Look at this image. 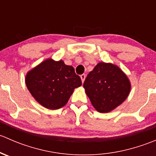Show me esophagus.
I'll list each match as a JSON object with an SVG mask.
<instances>
[{"mask_svg":"<svg viewBox=\"0 0 156 156\" xmlns=\"http://www.w3.org/2000/svg\"><path fill=\"white\" fill-rule=\"evenodd\" d=\"M85 78H86L85 75H81V81H82V83H84V80H85Z\"/></svg>","mask_w":156,"mask_h":156,"instance_id":"1","label":"esophagus"}]
</instances>
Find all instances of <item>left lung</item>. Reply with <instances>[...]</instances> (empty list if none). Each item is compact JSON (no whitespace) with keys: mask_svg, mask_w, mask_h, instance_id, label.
<instances>
[{"mask_svg":"<svg viewBox=\"0 0 156 156\" xmlns=\"http://www.w3.org/2000/svg\"><path fill=\"white\" fill-rule=\"evenodd\" d=\"M93 106L101 113L109 112L128 97L130 82L125 72L112 63L99 62L84 83Z\"/></svg>","mask_w":156,"mask_h":156,"instance_id":"1","label":"left lung"}]
</instances>
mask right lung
<instances>
[{"label": "right lung", "mask_w": 156, "mask_h": 156, "mask_svg": "<svg viewBox=\"0 0 156 156\" xmlns=\"http://www.w3.org/2000/svg\"><path fill=\"white\" fill-rule=\"evenodd\" d=\"M26 84L42 106L58 109L68 103L75 88L81 85V80L72 66L48 59L28 72Z\"/></svg>", "instance_id": "1"}]
</instances>
